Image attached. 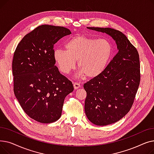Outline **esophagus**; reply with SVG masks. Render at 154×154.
I'll return each instance as SVG.
<instances>
[{"label": "esophagus", "instance_id": "obj_1", "mask_svg": "<svg viewBox=\"0 0 154 154\" xmlns=\"http://www.w3.org/2000/svg\"><path fill=\"white\" fill-rule=\"evenodd\" d=\"M80 87V85L79 83H78V82H74V87L75 89H77V88H79Z\"/></svg>", "mask_w": 154, "mask_h": 154}]
</instances>
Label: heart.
<instances>
[{"label": "heart", "mask_w": 154, "mask_h": 154, "mask_svg": "<svg viewBox=\"0 0 154 154\" xmlns=\"http://www.w3.org/2000/svg\"><path fill=\"white\" fill-rule=\"evenodd\" d=\"M65 50L58 49L54 52L55 63L62 74H69L78 60L81 75L94 79L106 69L112 57L113 47L107 39L77 35L66 43Z\"/></svg>", "instance_id": "1"}]
</instances>
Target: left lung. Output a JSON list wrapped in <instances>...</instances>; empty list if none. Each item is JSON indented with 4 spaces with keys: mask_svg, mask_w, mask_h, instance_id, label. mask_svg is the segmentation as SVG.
Instances as JSON below:
<instances>
[{
    "mask_svg": "<svg viewBox=\"0 0 154 154\" xmlns=\"http://www.w3.org/2000/svg\"><path fill=\"white\" fill-rule=\"evenodd\" d=\"M87 28L110 35L119 50L101 75L84 84L88 119L95 125H107L123 118L132 106L140 81L139 55L120 31L108 27Z\"/></svg>",
    "mask_w": 154,
    "mask_h": 154,
    "instance_id": "1",
    "label": "left lung"
}]
</instances>
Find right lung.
<instances>
[{
    "mask_svg": "<svg viewBox=\"0 0 154 154\" xmlns=\"http://www.w3.org/2000/svg\"><path fill=\"white\" fill-rule=\"evenodd\" d=\"M70 34L63 27L40 26L23 37L14 52V94L26 114L38 122L57 120L65 98L74 91L54 59V44Z\"/></svg>",
    "mask_w": 154,
    "mask_h": 154,
    "instance_id": "right-lung-1",
    "label": "right lung"
}]
</instances>
